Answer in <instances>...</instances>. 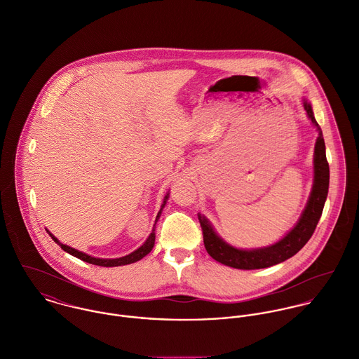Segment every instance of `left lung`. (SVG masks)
I'll use <instances>...</instances> for the list:
<instances>
[{"label":"left lung","mask_w":359,"mask_h":359,"mask_svg":"<svg viewBox=\"0 0 359 359\" xmlns=\"http://www.w3.org/2000/svg\"><path fill=\"white\" fill-rule=\"evenodd\" d=\"M302 105L309 121L312 122L318 132V139L313 149V184L302 214L295 223V226L279 241L268 247L244 250L233 247L229 243H226L216 233L212 223L201 212H198V220L201 223L204 233V245L207 248V252L217 262L243 271L269 268L280 262H285L286 259L295 255L313 234L316 224L322 215L325 201L327 198L330 173L329 163L326 159V147L323 135L320 126L318 125L313 116L311 102H308L306 98H302Z\"/></svg>","instance_id":"8db88e82"}]
</instances>
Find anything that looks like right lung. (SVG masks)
Returning <instances> with one entry per match:
<instances>
[{"mask_svg": "<svg viewBox=\"0 0 359 359\" xmlns=\"http://www.w3.org/2000/svg\"><path fill=\"white\" fill-rule=\"evenodd\" d=\"M168 200H169V193H166V196L163 197V203H162V205H161V210H159L158 215L155 217L154 226L156 224V222H158L159 216L162 214V210L165 208ZM46 230H47V229H46ZM47 231H48V234L51 236V238H53L64 251H67L68 254H71L73 257H76V258H79V259H81V261H84V262H87V264H93V265H98V266H105V268L122 266V265H129V264L137 262V261H140L142 258H144L147 254L151 252V250H152V247H154V244H155V229L152 227V231L149 233V236H148L147 240L144 241L143 245H140L136 251L130 252L129 255H125V257H121V258H95V257H91V255H88V254H86V252H81V251H79V250H74L72 247H69V245L61 243L53 233H50V230H47Z\"/></svg>", "mask_w": 359, "mask_h": 359, "instance_id": "right-lung-1", "label": "right lung"}]
</instances>
